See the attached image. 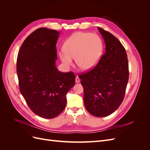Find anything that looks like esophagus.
<instances>
[{"instance_id": "esophagus-1", "label": "esophagus", "mask_w": 150, "mask_h": 150, "mask_svg": "<svg viewBox=\"0 0 150 150\" xmlns=\"http://www.w3.org/2000/svg\"><path fill=\"white\" fill-rule=\"evenodd\" d=\"M75 81H76V83H79V82H80V79L78 78V76H76V79H75Z\"/></svg>"}]
</instances>
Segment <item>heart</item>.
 Wrapping results in <instances>:
<instances>
[{"label":"heart","mask_w":150,"mask_h":150,"mask_svg":"<svg viewBox=\"0 0 150 150\" xmlns=\"http://www.w3.org/2000/svg\"><path fill=\"white\" fill-rule=\"evenodd\" d=\"M103 52V42L97 34L78 32L71 35L64 44V49L58 51V55L67 67L73 64L83 71L92 69L100 60Z\"/></svg>","instance_id":"obj_1"}]
</instances>
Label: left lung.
<instances>
[{"label": "left lung", "instance_id": "obj_1", "mask_svg": "<svg viewBox=\"0 0 150 150\" xmlns=\"http://www.w3.org/2000/svg\"><path fill=\"white\" fill-rule=\"evenodd\" d=\"M106 51L97 65L79 75L87 111L96 117L115 112L122 103L129 79L127 54L120 40L109 32L98 28Z\"/></svg>", "mask_w": 150, "mask_h": 150}]
</instances>
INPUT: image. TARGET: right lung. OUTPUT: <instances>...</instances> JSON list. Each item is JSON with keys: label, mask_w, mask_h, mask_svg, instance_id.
<instances>
[{"label": "right lung", "mask_w": 150, "mask_h": 150, "mask_svg": "<svg viewBox=\"0 0 150 150\" xmlns=\"http://www.w3.org/2000/svg\"><path fill=\"white\" fill-rule=\"evenodd\" d=\"M56 30L39 28L22 43L17 59L20 91L35 114L54 118L66 105V94L75 84L72 72L64 73L56 66Z\"/></svg>", "instance_id": "obj_1"}]
</instances>
